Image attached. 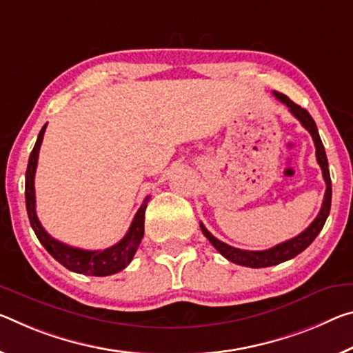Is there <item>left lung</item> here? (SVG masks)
I'll return each mask as SVG.
<instances>
[{
    "label": "left lung",
    "mask_w": 353,
    "mask_h": 353,
    "mask_svg": "<svg viewBox=\"0 0 353 353\" xmlns=\"http://www.w3.org/2000/svg\"><path fill=\"white\" fill-rule=\"evenodd\" d=\"M273 96H275L279 102H283L284 105H286L290 113H292L300 121V124L311 133L312 141H314V146H316L317 163L322 168V176H323V181H325V183H327V190H325V196H323L321 212H319L316 220L312 221L303 232H300L299 236H295L294 239L286 240V242L276 245V247L268 248L264 251H248V250L234 248V247H231V245L221 242V240H218L216 237L212 236V234L207 231L203 223H199L201 231H203L207 240L214 245L218 253H220L221 256H225L228 261L234 262V264L251 267V268H262V267H272V265L281 264V262L292 259V257L300 254L301 251H305L312 243V240L317 237V234L322 231V228L327 221V216L330 214V205H332V179H330L328 160H327L325 149H323L322 139H321V137H319L314 119H312L311 114L307 113L305 108H301L300 105L294 103L292 100H290L288 96H284V94L275 91L273 92Z\"/></svg>",
    "instance_id": "1"
}]
</instances>
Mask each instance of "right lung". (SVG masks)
<instances>
[{
	"label": "right lung",
	"mask_w": 353,
	"mask_h": 353,
	"mask_svg": "<svg viewBox=\"0 0 353 353\" xmlns=\"http://www.w3.org/2000/svg\"><path fill=\"white\" fill-rule=\"evenodd\" d=\"M46 128H47V124L42 127L41 132H39L34 149H32L30 160H28L26 176H25L26 212H28V218H30L32 231L36 232L39 242L43 245V248H46L61 265L69 268L70 272L81 273V275H91V276H108L124 270V268L132 262L133 256H135L139 243H141V239L144 236V212H146L149 196L144 199V203L138 209L137 215L133 218L132 225L128 228L124 239H122L121 242H117L116 245H113V247L91 251V250L69 247V245L53 239L46 229L42 228L41 221H39V218L36 215L34 176H36V168H37L39 149H41Z\"/></svg>",
	"instance_id": "right-lung-1"
}]
</instances>
